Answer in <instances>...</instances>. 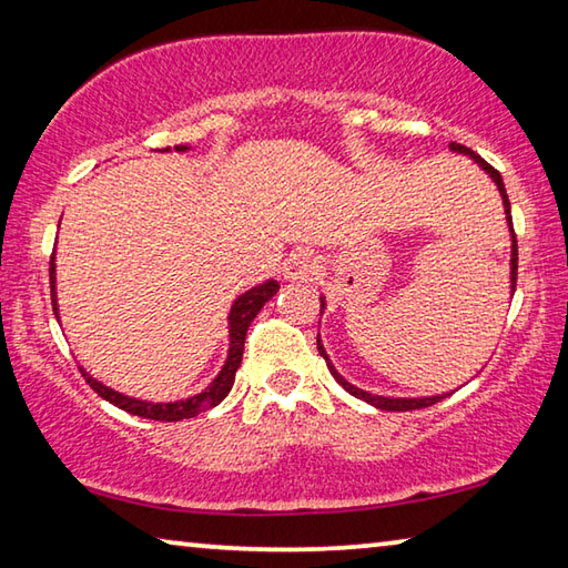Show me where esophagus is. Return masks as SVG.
<instances>
[{
	"instance_id": "34e87169",
	"label": "esophagus",
	"mask_w": 568,
	"mask_h": 568,
	"mask_svg": "<svg viewBox=\"0 0 568 568\" xmlns=\"http://www.w3.org/2000/svg\"><path fill=\"white\" fill-rule=\"evenodd\" d=\"M318 275V257L307 250H295L283 265V277L287 283H307Z\"/></svg>"
}]
</instances>
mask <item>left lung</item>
<instances>
[{"mask_svg":"<svg viewBox=\"0 0 568 568\" xmlns=\"http://www.w3.org/2000/svg\"><path fill=\"white\" fill-rule=\"evenodd\" d=\"M448 148H450V152H458V155H468L470 160H474L476 165H478L480 170H484L486 175L496 182L498 192H501L506 225H508V233H511V275H508V281H511V297H514V293H516L518 247H516V233H514V220H511V203H508V195H506V187H504V178H501V172L494 170L491 165H488V162H486L484 158L476 155L474 150H468V148H464V145H458V142H450ZM323 311H325V297L321 295V315H323ZM318 353L323 355L325 363H328V371L333 373V378L338 381L341 386L351 393V396L361 398V400H365V403H371V406H376V408H381V410H416V408H428V406H434V403H438V400H444L446 396H450V393H440V396H423V398H390V396H378V393H368V390H363V388H358V386H353V383L345 381V378L341 376V373L335 371V365L331 363V355L325 353V348H323L321 333H318Z\"/></svg>","mask_w":568,"mask_h":568,"instance_id":"1","label":"left lung"}]
</instances>
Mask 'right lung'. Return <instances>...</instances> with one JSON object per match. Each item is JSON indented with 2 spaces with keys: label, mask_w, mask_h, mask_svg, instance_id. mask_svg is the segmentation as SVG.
<instances>
[{
  "label": "right lung",
  "mask_w": 568,
  "mask_h": 568,
  "mask_svg": "<svg viewBox=\"0 0 568 568\" xmlns=\"http://www.w3.org/2000/svg\"><path fill=\"white\" fill-rule=\"evenodd\" d=\"M178 152H187V145H178ZM162 152H170V148H165ZM54 253H52V261H50V287H52V311L57 318H60V305H57V273H54ZM277 281H265L261 285L250 287V291L240 293L235 297V303L230 305V313H227V335H230V348H227V358L223 363V368L215 376V381L210 383L205 390L195 393V396L190 398H182V400H170V403H152V400H140V398H132V396H124V393L114 390L110 386H104L98 378H92L88 371L82 368V376L84 381L90 383L92 390H98V396H102L104 400H110L112 406H118L122 410L132 413V416H140V418H150V420H182V418H195L197 413L215 408L220 400H223L230 388H233L235 383V373L240 368V361H243V348H245V335L250 323L257 313H261V307L271 301V297L277 293Z\"/></svg>",
  "instance_id": "right-lung-1"
}]
</instances>
